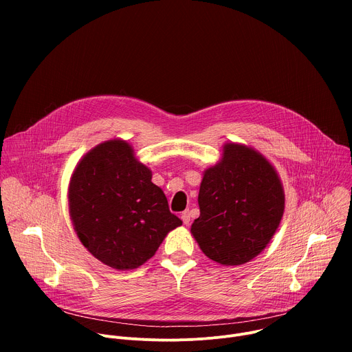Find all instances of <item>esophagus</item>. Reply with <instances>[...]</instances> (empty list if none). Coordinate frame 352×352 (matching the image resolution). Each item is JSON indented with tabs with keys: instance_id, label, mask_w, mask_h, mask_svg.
<instances>
[{
	"instance_id": "1",
	"label": "esophagus",
	"mask_w": 352,
	"mask_h": 352,
	"mask_svg": "<svg viewBox=\"0 0 352 352\" xmlns=\"http://www.w3.org/2000/svg\"><path fill=\"white\" fill-rule=\"evenodd\" d=\"M181 220H182V223H184L185 226H188V224H189V221H190V216H189V212H184V213L181 214Z\"/></svg>"
}]
</instances>
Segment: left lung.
<instances>
[{"mask_svg": "<svg viewBox=\"0 0 352 352\" xmlns=\"http://www.w3.org/2000/svg\"><path fill=\"white\" fill-rule=\"evenodd\" d=\"M200 216L190 232L202 252L224 266L256 258L276 234L285 208L281 179L254 147L224 143L217 164L204 173Z\"/></svg>", "mask_w": 352, "mask_h": 352, "instance_id": "left-lung-1", "label": "left lung"}]
</instances>
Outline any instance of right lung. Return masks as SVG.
<instances>
[{
    "label": "right lung",
    "instance_id": "1",
    "mask_svg": "<svg viewBox=\"0 0 352 352\" xmlns=\"http://www.w3.org/2000/svg\"><path fill=\"white\" fill-rule=\"evenodd\" d=\"M68 205L82 245L117 270L147 262L182 224L152 182V171L122 139L100 143L80 159L71 175Z\"/></svg>",
    "mask_w": 352,
    "mask_h": 352
}]
</instances>
